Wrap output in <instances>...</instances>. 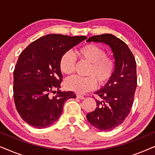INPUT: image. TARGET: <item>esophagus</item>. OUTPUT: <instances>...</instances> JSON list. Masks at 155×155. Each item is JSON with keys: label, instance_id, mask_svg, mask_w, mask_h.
Returning a JSON list of instances; mask_svg holds the SVG:
<instances>
[{"label": "esophagus", "instance_id": "34e87169", "mask_svg": "<svg viewBox=\"0 0 155 155\" xmlns=\"http://www.w3.org/2000/svg\"><path fill=\"white\" fill-rule=\"evenodd\" d=\"M77 98L78 99H84V97L83 96H82V95H80V94H77Z\"/></svg>", "mask_w": 155, "mask_h": 155}]
</instances>
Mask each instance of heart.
I'll return each mask as SVG.
<instances>
[{
    "instance_id": "obj_1",
    "label": "heart",
    "mask_w": 155,
    "mask_h": 155,
    "mask_svg": "<svg viewBox=\"0 0 155 155\" xmlns=\"http://www.w3.org/2000/svg\"><path fill=\"white\" fill-rule=\"evenodd\" d=\"M80 60L90 63L87 75L82 78L78 75L67 78L65 85L68 90L78 94H84L92 90L97 86L103 85L111 79L115 70V61L112 58L106 56V51L100 46L94 44H87L77 51ZM76 59L73 54L67 51L63 54L59 62V67L63 73L70 75L75 71Z\"/></svg>"
}]
</instances>
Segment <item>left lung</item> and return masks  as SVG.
I'll list each match as a JSON object with an SVG mask.
<instances>
[{
    "mask_svg": "<svg viewBox=\"0 0 155 155\" xmlns=\"http://www.w3.org/2000/svg\"><path fill=\"white\" fill-rule=\"evenodd\" d=\"M87 42L109 46L115 58L114 73L104 87L97 91V107L87 119L100 130H111L122 124L130 113L137 87L136 62L126 44L111 34L93 36Z\"/></svg>",
    "mask_w": 155,
    "mask_h": 155,
    "instance_id": "8db88e82",
    "label": "left lung"
}]
</instances>
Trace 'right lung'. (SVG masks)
Wrapping results in <instances>:
<instances>
[{"label": "right lung", "instance_id": "obj_1", "mask_svg": "<svg viewBox=\"0 0 155 155\" xmlns=\"http://www.w3.org/2000/svg\"><path fill=\"white\" fill-rule=\"evenodd\" d=\"M86 39L84 36L47 35L20 54L13 73L14 101L21 118L29 126H51L60 117L65 101L76 98L73 92L59 90L63 79L59 62L64 53Z\"/></svg>", "mask_w": 155, "mask_h": 155}]
</instances>
